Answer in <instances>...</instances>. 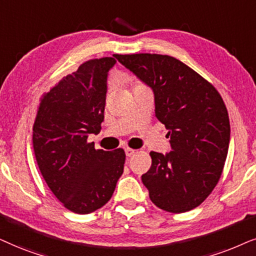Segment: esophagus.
Listing matches in <instances>:
<instances>
[{
	"instance_id": "esophagus-1",
	"label": "esophagus",
	"mask_w": 256,
	"mask_h": 256,
	"mask_svg": "<svg viewBox=\"0 0 256 256\" xmlns=\"http://www.w3.org/2000/svg\"><path fill=\"white\" fill-rule=\"evenodd\" d=\"M134 152H136V150H134V148H125L126 156H132L134 154Z\"/></svg>"
}]
</instances>
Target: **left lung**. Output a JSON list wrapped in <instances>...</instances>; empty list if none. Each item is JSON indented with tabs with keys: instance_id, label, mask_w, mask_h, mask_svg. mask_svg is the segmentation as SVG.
<instances>
[{
	"instance_id": "1",
	"label": "left lung",
	"mask_w": 256,
	"mask_h": 256,
	"mask_svg": "<svg viewBox=\"0 0 256 256\" xmlns=\"http://www.w3.org/2000/svg\"><path fill=\"white\" fill-rule=\"evenodd\" d=\"M118 62L152 88L156 117L168 130L171 150L151 152L142 176L150 199L166 212L202 204L219 182L230 139L228 112L216 88L174 57L117 54Z\"/></svg>"
}]
</instances>
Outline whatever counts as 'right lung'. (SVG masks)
<instances>
[{"label": "right lung", "mask_w": 256, "mask_h": 256, "mask_svg": "<svg viewBox=\"0 0 256 256\" xmlns=\"http://www.w3.org/2000/svg\"><path fill=\"white\" fill-rule=\"evenodd\" d=\"M116 56L83 63L44 94L37 108L32 126L37 165L54 196L77 214L103 207L124 171V150H96L86 142L102 128Z\"/></svg>", "instance_id": "1"}]
</instances>
